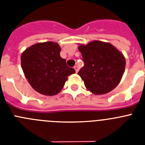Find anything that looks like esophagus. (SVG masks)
<instances>
[{"mask_svg":"<svg viewBox=\"0 0 145 145\" xmlns=\"http://www.w3.org/2000/svg\"><path fill=\"white\" fill-rule=\"evenodd\" d=\"M74 69H75V72H78L79 69H78V66L74 67Z\"/></svg>","mask_w":145,"mask_h":145,"instance_id":"34e87169","label":"esophagus"}]
</instances>
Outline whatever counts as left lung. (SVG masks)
I'll use <instances>...</instances> for the list:
<instances>
[{"mask_svg": "<svg viewBox=\"0 0 145 145\" xmlns=\"http://www.w3.org/2000/svg\"><path fill=\"white\" fill-rule=\"evenodd\" d=\"M85 65L78 72L84 85L95 95L105 94L120 83L125 71V59L111 43L93 40L80 44Z\"/></svg>", "mask_w": 145, "mask_h": 145, "instance_id": "left-lung-1", "label": "left lung"}]
</instances>
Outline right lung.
Wrapping results in <instances>:
<instances>
[{"instance_id": "add662e5", "label": "right lung", "mask_w": 145, "mask_h": 145, "mask_svg": "<svg viewBox=\"0 0 145 145\" xmlns=\"http://www.w3.org/2000/svg\"><path fill=\"white\" fill-rule=\"evenodd\" d=\"M61 47L56 42L33 45L22 52L21 66L25 78L35 91L46 96L61 91L67 77L75 73L60 57Z\"/></svg>"}]
</instances>
